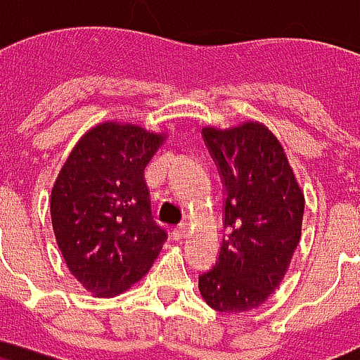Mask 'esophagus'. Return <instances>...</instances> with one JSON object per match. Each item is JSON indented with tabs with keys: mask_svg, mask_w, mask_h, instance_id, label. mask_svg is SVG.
Here are the masks:
<instances>
[{
	"mask_svg": "<svg viewBox=\"0 0 360 360\" xmlns=\"http://www.w3.org/2000/svg\"><path fill=\"white\" fill-rule=\"evenodd\" d=\"M187 233H188V229H187V223H181L179 227H175L173 229V238H175V240H183V238H185V236H187Z\"/></svg>",
	"mask_w": 360,
	"mask_h": 360,
	"instance_id": "obj_1",
	"label": "esophagus"
}]
</instances>
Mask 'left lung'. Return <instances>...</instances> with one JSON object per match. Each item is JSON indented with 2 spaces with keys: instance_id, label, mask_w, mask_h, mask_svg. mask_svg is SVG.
<instances>
[{
  "instance_id": "8db88e82",
  "label": "left lung",
  "mask_w": 360,
  "mask_h": 360,
  "mask_svg": "<svg viewBox=\"0 0 360 360\" xmlns=\"http://www.w3.org/2000/svg\"><path fill=\"white\" fill-rule=\"evenodd\" d=\"M225 183L219 259L198 276L204 302L221 313H246L282 282L302 238L305 196L276 135L262 122L202 127Z\"/></svg>"
}]
</instances>
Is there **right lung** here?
Masks as SVG:
<instances>
[{
  "mask_svg": "<svg viewBox=\"0 0 360 360\" xmlns=\"http://www.w3.org/2000/svg\"><path fill=\"white\" fill-rule=\"evenodd\" d=\"M167 133L103 122L85 131L51 188L57 246L76 281L95 297H114L153 267L166 229L150 214L145 167Z\"/></svg>",
  "mask_w": 360,
  "mask_h": 360,
  "instance_id": "right-lung-1",
  "label": "right lung"
}]
</instances>
